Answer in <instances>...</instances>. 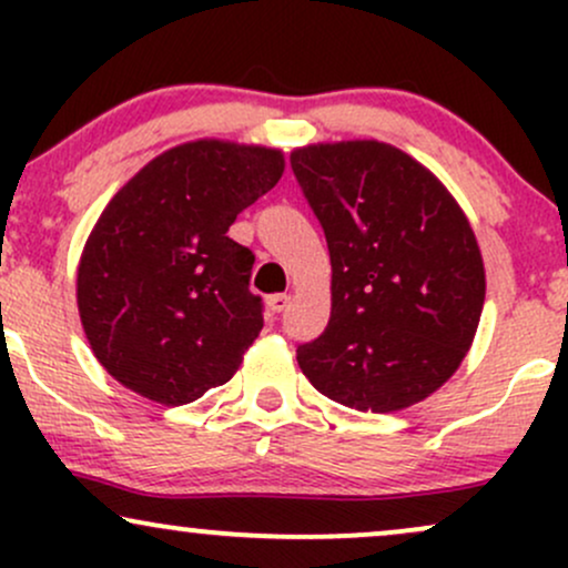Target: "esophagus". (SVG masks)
Returning a JSON list of instances; mask_svg holds the SVG:
<instances>
[{"label": "esophagus", "instance_id": "obj_1", "mask_svg": "<svg viewBox=\"0 0 568 568\" xmlns=\"http://www.w3.org/2000/svg\"><path fill=\"white\" fill-rule=\"evenodd\" d=\"M288 304H291V296H288V293H275V296L266 298V306H270L272 312H283L285 306H288Z\"/></svg>", "mask_w": 568, "mask_h": 568}]
</instances>
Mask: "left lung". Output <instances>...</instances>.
Returning a JSON list of instances; mask_svg holds the SVG:
<instances>
[{"label": "left lung", "mask_w": 568, "mask_h": 568, "mask_svg": "<svg viewBox=\"0 0 568 568\" xmlns=\"http://www.w3.org/2000/svg\"><path fill=\"white\" fill-rule=\"evenodd\" d=\"M291 168L331 253V321L296 352L304 376L357 410L425 400L462 366L484 312V256L465 211L393 143H310Z\"/></svg>", "instance_id": "obj_1"}]
</instances>
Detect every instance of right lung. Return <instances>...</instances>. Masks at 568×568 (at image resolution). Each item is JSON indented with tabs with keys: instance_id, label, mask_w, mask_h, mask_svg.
Segmentation results:
<instances>
[{
	"instance_id": "add662e5",
	"label": "right lung",
	"mask_w": 568,
	"mask_h": 568,
	"mask_svg": "<svg viewBox=\"0 0 568 568\" xmlns=\"http://www.w3.org/2000/svg\"><path fill=\"white\" fill-rule=\"evenodd\" d=\"M285 171L280 149L179 143L98 216L77 266L90 349L122 387L184 406L226 384L264 328L253 253L230 226Z\"/></svg>"
}]
</instances>
